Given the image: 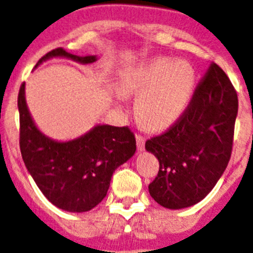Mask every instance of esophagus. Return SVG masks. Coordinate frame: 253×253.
I'll return each mask as SVG.
<instances>
[{
	"instance_id": "esophagus-1",
	"label": "esophagus",
	"mask_w": 253,
	"mask_h": 253,
	"mask_svg": "<svg viewBox=\"0 0 253 253\" xmlns=\"http://www.w3.org/2000/svg\"><path fill=\"white\" fill-rule=\"evenodd\" d=\"M136 141H137V149H138L139 151H142L143 149H145V141H146V138H145L142 134H137Z\"/></svg>"
}]
</instances>
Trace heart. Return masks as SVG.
<instances>
[{"label": "heart", "instance_id": "b5f03b06", "mask_svg": "<svg viewBox=\"0 0 253 253\" xmlns=\"http://www.w3.org/2000/svg\"><path fill=\"white\" fill-rule=\"evenodd\" d=\"M195 87V70L187 61L158 57L126 70L120 76L123 95H138L139 121L147 128L171 124L183 114Z\"/></svg>", "mask_w": 253, "mask_h": 253}]
</instances>
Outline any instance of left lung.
I'll list each match as a JSON object with an SVG mask.
<instances>
[{
  "label": "left lung",
  "instance_id": "1",
  "mask_svg": "<svg viewBox=\"0 0 253 253\" xmlns=\"http://www.w3.org/2000/svg\"><path fill=\"white\" fill-rule=\"evenodd\" d=\"M238 115V94L226 73L211 64L181 116L145 143L158 158L149 184L153 199L169 209L200 203L229 165Z\"/></svg>",
  "mask_w": 253,
  "mask_h": 253
}]
</instances>
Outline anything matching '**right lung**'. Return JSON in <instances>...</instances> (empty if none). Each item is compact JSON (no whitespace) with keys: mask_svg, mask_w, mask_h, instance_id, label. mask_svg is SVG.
<instances>
[{"mask_svg":"<svg viewBox=\"0 0 253 253\" xmlns=\"http://www.w3.org/2000/svg\"><path fill=\"white\" fill-rule=\"evenodd\" d=\"M50 57L72 58L81 64L96 61V56H77L56 48L36 66ZM18 110L24 165L46 199L66 211L82 213L96 207L106 197L115 169L136 153V138L128 126L96 125L68 142L48 138L36 128L28 112L24 84L18 94Z\"/></svg>","mask_w":253,"mask_h":253,"instance_id":"1","label":"right lung"}]
</instances>
